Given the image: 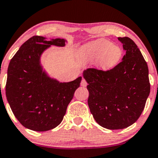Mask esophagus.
Returning <instances> with one entry per match:
<instances>
[{
	"mask_svg": "<svg viewBox=\"0 0 158 158\" xmlns=\"http://www.w3.org/2000/svg\"><path fill=\"white\" fill-rule=\"evenodd\" d=\"M87 85V81L85 80V79H82V80H81V86H82V87H86Z\"/></svg>",
	"mask_w": 158,
	"mask_h": 158,
	"instance_id": "34e87169",
	"label": "esophagus"
}]
</instances>
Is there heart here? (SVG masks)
Segmentation results:
<instances>
[{"mask_svg":"<svg viewBox=\"0 0 158 158\" xmlns=\"http://www.w3.org/2000/svg\"><path fill=\"white\" fill-rule=\"evenodd\" d=\"M81 54L87 60L97 61L100 68L110 69L118 63L122 57L123 51L118 45L101 38L87 43L81 48Z\"/></svg>","mask_w":158,"mask_h":158,"instance_id":"obj_1","label":"heart"}]
</instances>
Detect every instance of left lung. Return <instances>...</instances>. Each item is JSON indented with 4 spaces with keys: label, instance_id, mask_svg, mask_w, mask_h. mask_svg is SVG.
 I'll use <instances>...</instances> for the list:
<instances>
[{
    "label": "left lung",
    "instance_id": "left-lung-1",
    "mask_svg": "<svg viewBox=\"0 0 158 158\" xmlns=\"http://www.w3.org/2000/svg\"><path fill=\"white\" fill-rule=\"evenodd\" d=\"M126 54L112 69L87 68L83 77L88 83L90 113L100 126L121 130L139 118L150 93L147 63L130 38L118 37Z\"/></svg>",
    "mask_w": 158,
    "mask_h": 158
}]
</instances>
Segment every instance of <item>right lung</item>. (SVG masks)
<instances>
[{"label":"right lung","instance_id":"add662e5","mask_svg":"<svg viewBox=\"0 0 158 158\" xmlns=\"http://www.w3.org/2000/svg\"><path fill=\"white\" fill-rule=\"evenodd\" d=\"M64 39L46 41L33 36L21 45L9 62L6 96L12 113L23 126L44 132L62 122L81 77L60 82L47 76L40 62L42 53L51 45L64 46Z\"/></svg>","mask_w":158,"mask_h":158}]
</instances>
